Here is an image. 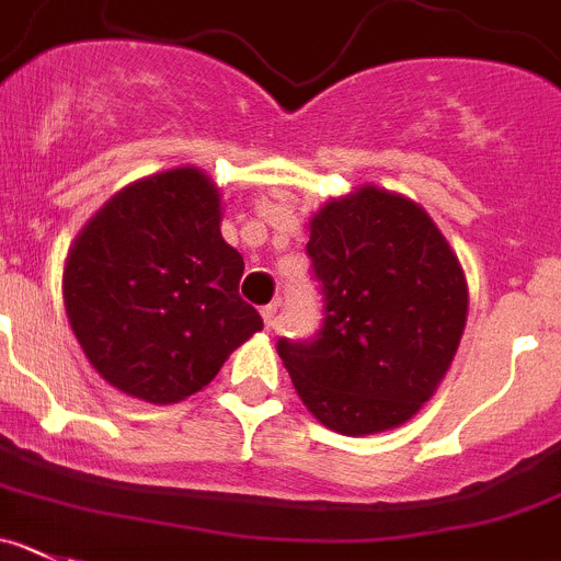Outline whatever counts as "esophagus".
<instances>
[{
	"mask_svg": "<svg viewBox=\"0 0 561 561\" xmlns=\"http://www.w3.org/2000/svg\"><path fill=\"white\" fill-rule=\"evenodd\" d=\"M263 323H265V329H274L276 327V305L263 307Z\"/></svg>",
	"mask_w": 561,
	"mask_h": 561,
	"instance_id": "1",
	"label": "esophagus"
}]
</instances>
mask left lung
Returning <instances> with one entry per match:
<instances>
[{"mask_svg":"<svg viewBox=\"0 0 561 561\" xmlns=\"http://www.w3.org/2000/svg\"><path fill=\"white\" fill-rule=\"evenodd\" d=\"M307 254L323 318L276 352L307 410L340 434L410 421L446 376L468 285L457 254L415 202L359 187L312 218Z\"/></svg>","mask_w":561,"mask_h":561,"instance_id":"1","label":"left lung"}]
</instances>
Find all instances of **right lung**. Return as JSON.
Returning <instances> with one entry per match:
<instances>
[{
    "mask_svg": "<svg viewBox=\"0 0 561 561\" xmlns=\"http://www.w3.org/2000/svg\"><path fill=\"white\" fill-rule=\"evenodd\" d=\"M243 256L196 169L122 191L82 229L62 298L82 352L127 396L171 404L202 390L263 318L240 298Z\"/></svg>",
    "mask_w": 561,
    "mask_h": 561,
    "instance_id": "add662e5",
    "label": "right lung"
}]
</instances>
